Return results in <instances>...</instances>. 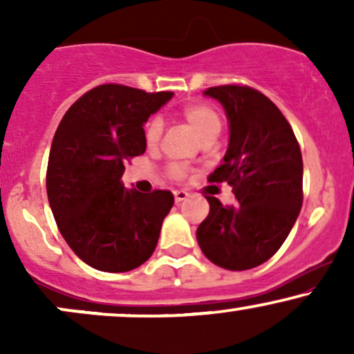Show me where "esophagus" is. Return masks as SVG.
<instances>
[{"instance_id": "esophagus-1", "label": "esophagus", "mask_w": 354, "mask_h": 354, "mask_svg": "<svg viewBox=\"0 0 354 354\" xmlns=\"http://www.w3.org/2000/svg\"><path fill=\"white\" fill-rule=\"evenodd\" d=\"M188 196H189V193H186V191H183V189L174 191V201H176V203L185 201Z\"/></svg>"}]
</instances>
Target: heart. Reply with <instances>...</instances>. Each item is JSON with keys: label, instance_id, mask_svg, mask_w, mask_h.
Returning a JSON list of instances; mask_svg holds the SVG:
<instances>
[{"label": "heart", "instance_id": "b5f03b06", "mask_svg": "<svg viewBox=\"0 0 354 354\" xmlns=\"http://www.w3.org/2000/svg\"><path fill=\"white\" fill-rule=\"evenodd\" d=\"M180 116L196 131L203 141L214 140L221 131V118L216 109L206 103H188L180 109ZM163 136V123L160 118H151L145 126V143L148 148H156ZM169 176L173 180H183L186 176V166L180 163L169 165Z\"/></svg>", "mask_w": 354, "mask_h": 354}]
</instances>
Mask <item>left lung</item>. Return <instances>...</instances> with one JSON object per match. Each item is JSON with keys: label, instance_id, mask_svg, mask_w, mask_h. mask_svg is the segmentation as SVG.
Masks as SVG:
<instances>
[{"label": "left lung", "instance_id": "obj_1", "mask_svg": "<svg viewBox=\"0 0 354 354\" xmlns=\"http://www.w3.org/2000/svg\"><path fill=\"white\" fill-rule=\"evenodd\" d=\"M230 121V145L209 183L233 186L236 205L206 196L209 213L198 245L214 265L231 271L263 265L281 248L303 205V158L293 128L258 89L223 84L205 91Z\"/></svg>", "mask_w": 354, "mask_h": 354}]
</instances>
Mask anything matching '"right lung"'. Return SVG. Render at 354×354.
<instances>
[{
    "label": "right lung",
    "mask_w": 354,
    "mask_h": 354,
    "mask_svg": "<svg viewBox=\"0 0 354 354\" xmlns=\"http://www.w3.org/2000/svg\"><path fill=\"white\" fill-rule=\"evenodd\" d=\"M171 96L100 84L71 104L56 129L48 201L64 241L95 270H135L158 245L173 193L126 189L121 176L124 165L146 151L143 124Z\"/></svg>",
    "instance_id": "obj_1"
}]
</instances>
